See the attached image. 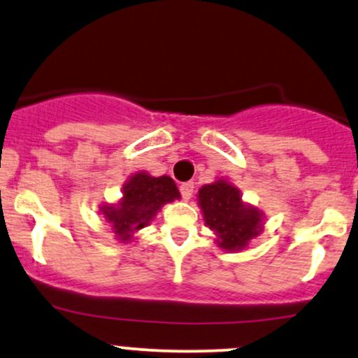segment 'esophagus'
Returning a JSON list of instances; mask_svg holds the SVG:
<instances>
[{
  "instance_id": "obj_1",
  "label": "esophagus",
  "mask_w": 358,
  "mask_h": 358,
  "mask_svg": "<svg viewBox=\"0 0 358 358\" xmlns=\"http://www.w3.org/2000/svg\"><path fill=\"white\" fill-rule=\"evenodd\" d=\"M180 196H182L184 199H191V196H193V191H194V182H182L180 184Z\"/></svg>"
}]
</instances>
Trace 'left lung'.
<instances>
[{
  "label": "left lung",
  "instance_id": "1",
  "mask_svg": "<svg viewBox=\"0 0 358 358\" xmlns=\"http://www.w3.org/2000/svg\"><path fill=\"white\" fill-rule=\"evenodd\" d=\"M198 198L206 225L217 234L222 249L239 251L259 234V210L244 205L239 189L225 180L203 186Z\"/></svg>",
  "mask_w": 358,
  "mask_h": 358
}]
</instances>
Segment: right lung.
<instances>
[{
    "mask_svg": "<svg viewBox=\"0 0 358 358\" xmlns=\"http://www.w3.org/2000/svg\"><path fill=\"white\" fill-rule=\"evenodd\" d=\"M176 198H179V189L171 178H152L138 172L126 182L119 205L103 206L102 213L113 225L119 241L126 242L131 239L133 232L150 224L160 206Z\"/></svg>",
    "mask_w": 358,
    "mask_h": 358,
    "instance_id": "add662e5",
    "label": "right lung"
}]
</instances>
